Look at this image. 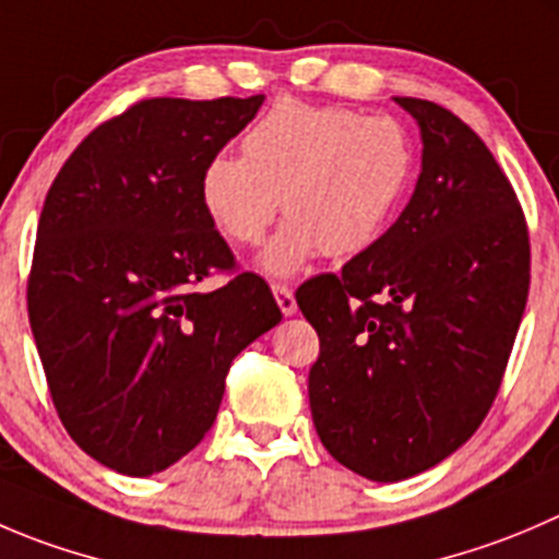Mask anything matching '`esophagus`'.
Segmentation results:
<instances>
[{
    "instance_id": "1",
    "label": "esophagus",
    "mask_w": 559,
    "mask_h": 559,
    "mask_svg": "<svg viewBox=\"0 0 559 559\" xmlns=\"http://www.w3.org/2000/svg\"><path fill=\"white\" fill-rule=\"evenodd\" d=\"M273 295H275V302H278V308L284 317H292V313L297 311V300H295V295H292L289 286L273 284Z\"/></svg>"
}]
</instances>
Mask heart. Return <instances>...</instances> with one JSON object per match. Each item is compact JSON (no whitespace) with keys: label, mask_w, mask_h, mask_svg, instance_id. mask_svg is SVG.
Segmentation results:
<instances>
[{"label":"heart","mask_w":559,"mask_h":559,"mask_svg":"<svg viewBox=\"0 0 559 559\" xmlns=\"http://www.w3.org/2000/svg\"><path fill=\"white\" fill-rule=\"evenodd\" d=\"M412 175V144L393 117L278 100L242 135V158L218 153L199 175V202L224 240L264 248V273L295 275L319 251L346 259L382 235Z\"/></svg>","instance_id":"b5f03b06"}]
</instances>
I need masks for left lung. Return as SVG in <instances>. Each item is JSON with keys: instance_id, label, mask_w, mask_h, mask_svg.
<instances>
[{"instance_id": "1", "label": "left lung", "mask_w": 559, "mask_h": 559, "mask_svg": "<svg viewBox=\"0 0 559 559\" xmlns=\"http://www.w3.org/2000/svg\"><path fill=\"white\" fill-rule=\"evenodd\" d=\"M393 100L424 142L409 204L341 275L297 289L319 335V440L377 484L426 473L484 424L530 292L527 224L489 147L437 103Z\"/></svg>"}]
</instances>
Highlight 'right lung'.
I'll return each instance as SVG.
<instances>
[{
  "instance_id": "1",
  "label": "right lung",
  "mask_w": 559,
  "mask_h": 559,
  "mask_svg": "<svg viewBox=\"0 0 559 559\" xmlns=\"http://www.w3.org/2000/svg\"><path fill=\"white\" fill-rule=\"evenodd\" d=\"M264 95L153 97L92 130L43 204L26 306L59 420L103 467L147 478L215 424L231 360L281 322L259 275L199 292L235 257L199 175Z\"/></svg>"
}]
</instances>
